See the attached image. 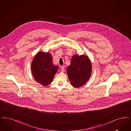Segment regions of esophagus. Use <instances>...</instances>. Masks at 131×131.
Returning <instances> with one entry per match:
<instances>
[{
  "mask_svg": "<svg viewBox=\"0 0 131 131\" xmlns=\"http://www.w3.org/2000/svg\"><path fill=\"white\" fill-rule=\"evenodd\" d=\"M61 71H62V72H64V71H65V70H64V66H61Z\"/></svg>",
  "mask_w": 131,
  "mask_h": 131,
  "instance_id": "obj_1",
  "label": "esophagus"
}]
</instances>
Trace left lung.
Returning <instances> with one entry per match:
<instances>
[{
	"label": "left lung",
	"mask_w": 131,
	"mask_h": 131,
	"mask_svg": "<svg viewBox=\"0 0 131 131\" xmlns=\"http://www.w3.org/2000/svg\"><path fill=\"white\" fill-rule=\"evenodd\" d=\"M91 64L87 56L73 55L67 68L69 80L72 86L78 88L88 81L91 73Z\"/></svg>",
	"instance_id": "left-lung-1"
}]
</instances>
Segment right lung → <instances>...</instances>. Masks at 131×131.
<instances>
[{
  "label": "right lung",
  "instance_id": "add662e5",
  "mask_svg": "<svg viewBox=\"0 0 131 131\" xmlns=\"http://www.w3.org/2000/svg\"><path fill=\"white\" fill-rule=\"evenodd\" d=\"M53 63V58L49 53L40 52L35 56L31 63L32 73L36 81L43 86L53 81L58 70Z\"/></svg>",
  "mask_w": 131,
  "mask_h": 131
}]
</instances>
